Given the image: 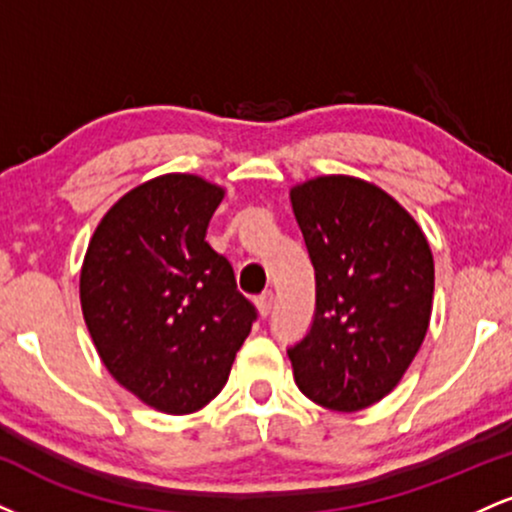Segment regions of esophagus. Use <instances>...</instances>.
Listing matches in <instances>:
<instances>
[{"label":"esophagus","instance_id":"obj_1","mask_svg":"<svg viewBox=\"0 0 512 512\" xmlns=\"http://www.w3.org/2000/svg\"><path fill=\"white\" fill-rule=\"evenodd\" d=\"M255 305H257V313H260L262 317H267L269 313H272L274 293H262V296L255 301Z\"/></svg>","mask_w":512,"mask_h":512}]
</instances>
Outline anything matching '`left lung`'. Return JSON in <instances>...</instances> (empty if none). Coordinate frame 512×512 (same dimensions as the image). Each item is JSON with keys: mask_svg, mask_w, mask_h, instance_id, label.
<instances>
[{"mask_svg": "<svg viewBox=\"0 0 512 512\" xmlns=\"http://www.w3.org/2000/svg\"><path fill=\"white\" fill-rule=\"evenodd\" d=\"M315 267V317L289 349L298 390L320 407L361 411L395 390L433 310L431 245L395 197L354 175L291 187Z\"/></svg>", "mask_w": 512, "mask_h": 512, "instance_id": "1", "label": "left lung"}]
</instances>
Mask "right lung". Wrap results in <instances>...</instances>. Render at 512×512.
Here are the masks:
<instances>
[{"label": "right lung", "instance_id": "obj_1", "mask_svg": "<svg viewBox=\"0 0 512 512\" xmlns=\"http://www.w3.org/2000/svg\"><path fill=\"white\" fill-rule=\"evenodd\" d=\"M223 195L190 173L146 180L105 211L81 264V313L103 366L163 414L219 395L257 317L207 243Z\"/></svg>", "mask_w": 512, "mask_h": 512}]
</instances>
